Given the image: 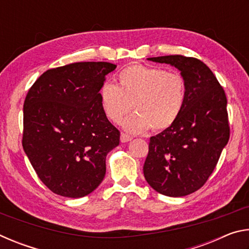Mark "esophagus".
I'll return each mask as SVG.
<instances>
[{"label":"esophagus","instance_id":"obj_1","mask_svg":"<svg viewBox=\"0 0 249 249\" xmlns=\"http://www.w3.org/2000/svg\"><path fill=\"white\" fill-rule=\"evenodd\" d=\"M132 140H133V137L129 136V135L125 134V133H122L121 134V142H127L132 141Z\"/></svg>","mask_w":249,"mask_h":249}]
</instances>
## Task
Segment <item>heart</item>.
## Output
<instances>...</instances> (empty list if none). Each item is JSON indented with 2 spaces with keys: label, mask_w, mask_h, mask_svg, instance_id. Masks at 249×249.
Returning <instances> with one entry per match:
<instances>
[{
  "label": "heart",
  "mask_w": 249,
  "mask_h": 249,
  "mask_svg": "<svg viewBox=\"0 0 249 249\" xmlns=\"http://www.w3.org/2000/svg\"><path fill=\"white\" fill-rule=\"evenodd\" d=\"M187 87L182 75L158 67L132 65L119 74V86L105 82L99 91L104 115L120 123L132 108L134 114L123 122L132 134L163 130L178 120L182 111Z\"/></svg>",
  "instance_id": "b5f03b06"
}]
</instances>
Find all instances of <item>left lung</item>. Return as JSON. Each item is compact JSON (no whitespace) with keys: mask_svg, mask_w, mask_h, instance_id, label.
I'll use <instances>...</instances> for the list:
<instances>
[{"mask_svg":"<svg viewBox=\"0 0 249 249\" xmlns=\"http://www.w3.org/2000/svg\"><path fill=\"white\" fill-rule=\"evenodd\" d=\"M176 67L187 94L181 114L170 127L150 137L145 179L167 196H184L203 185L230 140L225 92L205 64L181 54L148 58Z\"/></svg>","mask_w":249,"mask_h":249,"instance_id":"8db88e82","label":"left lung"}]
</instances>
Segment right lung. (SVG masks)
I'll return each mask as SVG.
<instances>
[{"label": "right lung", "instance_id": "right-lung-1", "mask_svg": "<svg viewBox=\"0 0 249 249\" xmlns=\"http://www.w3.org/2000/svg\"><path fill=\"white\" fill-rule=\"evenodd\" d=\"M116 65L74 62L49 69L24 102L23 148L49 190L82 197L104 179L107 155L120 130L104 115L99 91Z\"/></svg>", "mask_w": 249, "mask_h": 249}]
</instances>
